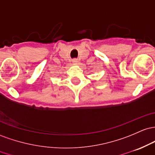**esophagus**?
Wrapping results in <instances>:
<instances>
[{"label":"esophagus","instance_id":"34e87169","mask_svg":"<svg viewBox=\"0 0 155 155\" xmlns=\"http://www.w3.org/2000/svg\"><path fill=\"white\" fill-rule=\"evenodd\" d=\"M72 63L77 64L78 63V60H77V59H73V60H72Z\"/></svg>","mask_w":155,"mask_h":155}]
</instances>
